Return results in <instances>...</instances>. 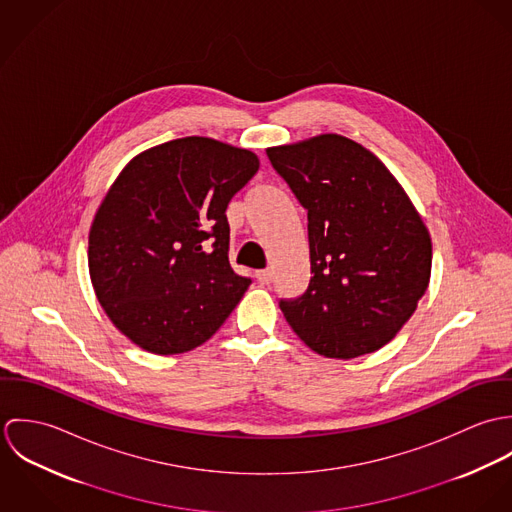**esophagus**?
<instances>
[{
  "label": "esophagus",
  "instance_id": "esophagus-1",
  "mask_svg": "<svg viewBox=\"0 0 512 512\" xmlns=\"http://www.w3.org/2000/svg\"><path fill=\"white\" fill-rule=\"evenodd\" d=\"M256 280H258L260 284H270V282L274 280V272H272V270H258V272H256Z\"/></svg>",
  "mask_w": 512,
  "mask_h": 512
}]
</instances>
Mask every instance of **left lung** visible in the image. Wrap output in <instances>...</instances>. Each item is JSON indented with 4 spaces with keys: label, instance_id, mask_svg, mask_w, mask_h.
Masks as SVG:
<instances>
[{
    "label": "left lung",
    "instance_id": "8db88e82",
    "mask_svg": "<svg viewBox=\"0 0 512 512\" xmlns=\"http://www.w3.org/2000/svg\"><path fill=\"white\" fill-rule=\"evenodd\" d=\"M307 211L311 280L280 307L299 339L331 359L378 351L428 290L432 238L410 197L366 147L321 134L266 149Z\"/></svg>",
    "mask_w": 512,
    "mask_h": 512
}]
</instances>
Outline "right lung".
Masks as SVG:
<instances>
[{"label": "right lung", "mask_w": 512, "mask_h": 512, "mask_svg": "<svg viewBox=\"0 0 512 512\" xmlns=\"http://www.w3.org/2000/svg\"><path fill=\"white\" fill-rule=\"evenodd\" d=\"M258 157L211 138L136 155L112 183L88 234V270L110 321L138 347L177 355L203 345L250 278L228 262L226 207Z\"/></svg>", "instance_id": "1"}]
</instances>
